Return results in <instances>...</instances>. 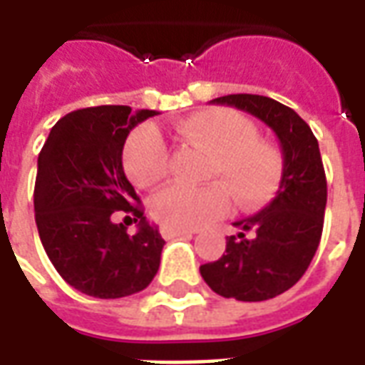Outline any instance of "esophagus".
Segmentation results:
<instances>
[{
    "instance_id": "1",
    "label": "esophagus",
    "mask_w": 365,
    "mask_h": 365,
    "mask_svg": "<svg viewBox=\"0 0 365 365\" xmlns=\"http://www.w3.org/2000/svg\"><path fill=\"white\" fill-rule=\"evenodd\" d=\"M160 235L170 240V238H178V237H187L191 235V230H180V229H170V227H162L160 229Z\"/></svg>"
}]
</instances>
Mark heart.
Segmentation results:
<instances>
[{"label":"heart","instance_id":"heart-1","mask_svg":"<svg viewBox=\"0 0 365 365\" xmlns=\"http://www.w3.org/2000/svg\"><path fill=\"white\" fill-rule=\"evenodd\" d=\"M183 140L211 154L205 187L170 185L150 201L152 217L170 229H199L229 213L232 197L258 209L277 195L283 180L279 150L260 140L252 120L225 107H211L178 123ZM123 168L138 187L158 185L170 172V148L150 125L135 128L123 146Z\"/></svg>","mask_w":365,"mask_h":365}]
</instances>
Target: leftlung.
<instances>
[{
  "label": "left lung",
  "mask_w": 365,
  "mask_h": 365,
  "mask_svg": "<svg viewBox=\"0 0 365 365\" xmlns=\"http://www.w3.org/2000/svg\"><path fill=\"white\" fill-rule=\"evenodd\" d=\"M211 103L230 105L264 120L283 152L282 187L260 213L235 222L242 230L227 237L221 258L203 264L205 283L222 297L266 301L303 277L319 248L327 207V175L313 130L287 105L272 97L232 93ZM246 230L257 235L246 239Z\"/></svg>",
  "instance_id": "8db88e82"
}]
</instances>
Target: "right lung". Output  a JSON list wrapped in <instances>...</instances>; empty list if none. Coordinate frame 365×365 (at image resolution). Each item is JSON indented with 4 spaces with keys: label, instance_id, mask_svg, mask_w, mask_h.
Segmentation results:
<instances>
[{
    "label": "right lung",
    "instance_id": "right-lung-1",
    "mask_svg": "<svg viewBox=\"0 0 365 365\" xmlns=\"http://www.w3.org/2000/svg\"><path fill=\"white\" fill-rule=\"evenodd\" d=\"M150 109L99 105L68 113L38 154L35 221L44 252L62 279L90 297L119 299L148 287L164 238L146 221L140 197L123 170L128 133ZM125 210L139 230L114 221Z\"/></svg>",
    "mask_w": 365,
    "mask_h": 365
}]
</instances>
